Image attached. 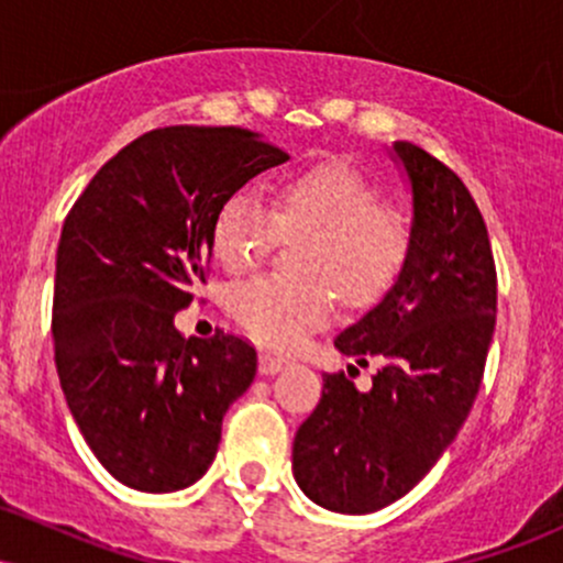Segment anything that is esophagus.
I'll list each match as a JSON object with an SVG mask.
<instances>
[{
    "label": "esophagus",
    "instance_id": "obj_1",
    "mask_svg": "<svg viewBox=\"0 0 563 563\" xmlns=\"http://www.w3.org/2000/svg\"><path fill=\"white\" fill-rule=\"evenodd\" d=\"M283 367H286V360L273 357V354H262V357H260V373H262V376H275V373H280Z\"/></svg>",
    "mask_w": 563,
    "mask_h": 563
}]
</instances>
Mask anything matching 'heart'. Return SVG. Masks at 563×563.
I'll list each match as a JSON object with an SVG mask.
<instances>
[{
  "mask_svg": "<svg viewBox=\"0 0 563 563\" xmlns=\"http://www.w3.org/2000/svg\"><path fill=\"white\" fill-rule=\"evenodd\" d=\"M307 238L299 275L307 280L254 277L230 294L238 325L264 346L296 352L346 303H371L402 273L410 224L402 211L380 203L376 190L341 161H320L277 185L273 211L249 190L222 200L211 224V249L230 273H249L277 238Z\"/></svg>",
  "mask_w": 563,
  "mask_h": 563,
  "instance_id": "obj_1",
  "label": "heart"
}]
</instances>
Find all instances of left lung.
<instances>
[{"mask_svg": "<svg viewBox=\"0 0 563 563\" xmlns=\"http://www.w3.org/2000/svg\"><path fill=\"white\" fill-rule=\"evenodd\" d=\"M410 179V251L402 273L335 349L384 367L373 389L325 373L322 399L294 439V476L335 514H373L410 493L457 437L493 344L497 275L479 206L423 147L394 142Z\"/></svg>", "mask_w": 563, "mask_h": 563, "instance_id": "1", "label": "left lung"}]
</instances>
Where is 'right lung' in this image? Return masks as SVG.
<instances>
[{"instance_id": "add662e5", "label": "right lung", "mask_w": 563, "mask_h": 563, "mask_svg": "<svg viewBox=\"0 0 563 563\" xmlns=\"http://www.w3.org/2000/svg\"><path fill=\"white\" fill-rule=\"evenodd\" d=\"M288 153L238 126H164L95 174L63 222L55 365L97 461L140 493L196 484L222 418L256 376V349L224 331L185 339L222 200Z\"/></svg>"}]
</instances>
